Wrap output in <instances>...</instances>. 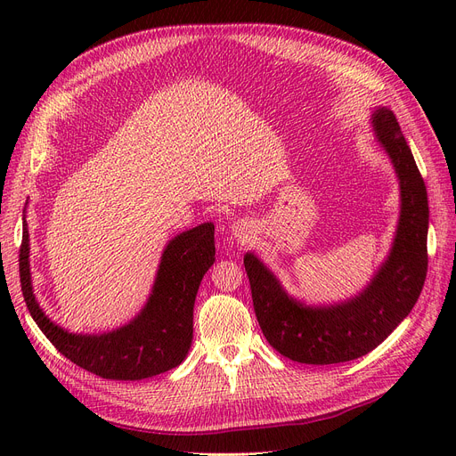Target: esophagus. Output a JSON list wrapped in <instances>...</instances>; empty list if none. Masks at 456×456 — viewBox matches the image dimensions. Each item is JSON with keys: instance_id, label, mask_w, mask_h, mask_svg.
Segmentation results:
<instances>
[{"instance_id": "34e87169", "label": "esophagus", "mask_w": 456, "mask_h": 456, "mask_svg": "<svg viewBox=\"0 0 456 456\" xmlns=\"http://www.w3.org/2000/svg\"><path fill=\"white\" fill-rule=\"evenodd\" d=\"M234 229H236V231H234V232H236V236H238V238H240V240H242V242H248V232H246V229H244L242 225H236Z\"/></svg>"}]
</instances>
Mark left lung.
Masks as SVG:
<instances>
[{"label":"left lung","mask_w":456,"mask_h":456,"mask_svg":"<svg viewBox=\"0 0 456 456\" xmlns=\"http://www.w3.org/2000/svg\"><path fill=\"white\" fill-rule=\"evenodd\" d=\"M373 126L399 177L401 218L392 253L368 289L347 303L310 308L286 296L253 253L244 256L262 334L275 351L301 364L349 362L375 349L409 316L427 277L428 203L423 177L395 114L379 109Z\"/></svg>","instance_id":"left-lung-1"}]
</instances>
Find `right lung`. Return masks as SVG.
I'll return each mask as SVG.
<instances>
[{
    "label": "right lung",
    "mask_w": 456,
    "mask_h": 456,
    "mask_svg": "<svg viewBox=\"0 0 456 456\" xmlns=\"http://www.w3.org/2000/svg\"><path fill=\"white\" fill-rule=\"evenodd\" d=\"M214 255L212 224L175 236L162 253L153 294L138 318L98 337L69 334L40 310L31 286L26 222L18 258L20 282L33 320L68 361L103 379L140 380L177 368L184 361L194 337L196 294Z\"/></svg>",
    "instance_id": "add662e5"
}]
</instances>
